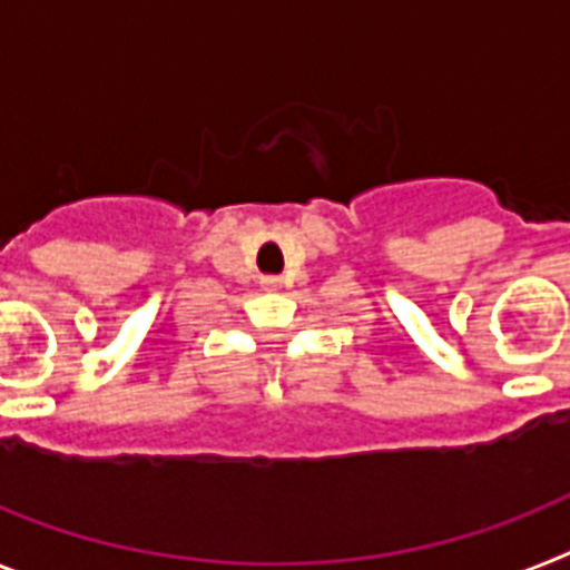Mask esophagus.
I'll use <instances>...</instances> for the list:
<instances>
[{
    "label": "esophagus",
    "instance_id": "1",
    "mask_svg": "<svg viewBox=\"0 0 570 570\" xmlns=\"http://www.w3.org/2000/svg\"><path fill=\"white\" fill-rule=\"evenodd\" d=\"M263 284V289H277V286H281V277H275V275H266L261 281Z\"/></svg>",
    "mask_w": 570,
    "mask_h": 570
}]
</instances>
